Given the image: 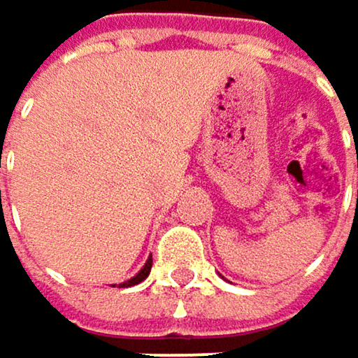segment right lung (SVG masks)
I'll use <instances>...</instances> for the list:
<instances>
[{"label":"right lung","instance_id":"obj_1","mask_svg":"<svg viewBox=\"0 0 358 358\" xmlns=\"http://www.w3.org/2000/svg\"><path fill=\"white\" fill-rule=\"evenodd\" d=\"M150 266H152V256H148V260L144 262V266L131 277V279H127V281H123V283H119V287H131V285H138V283H142L146 277H148V273H150Z\"/></svg>","mask_w":358,"mask_h":358}]
</instances>
